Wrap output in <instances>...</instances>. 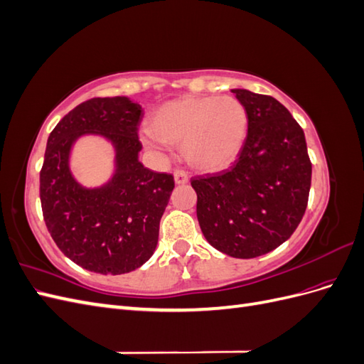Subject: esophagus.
Returning <instances> with one entry per match:
<instances>
[{
    "label": "esophagus",
    "instance_id": "1",
    "mask_svg": "<svg viewBox=\"0 0 364 364\" xmlns=\"http://www.w3.org/2000/svg\"><path fill=\"white\" fill-rule=\"evenodd\" d=\"M173 178H174V182L178 183V185H185V183H188V174H186V173H185V171H182V170L174 171Z\"/></svg>",
    "mask_w": 364,
    "mask_h": 364
}]
</instances>
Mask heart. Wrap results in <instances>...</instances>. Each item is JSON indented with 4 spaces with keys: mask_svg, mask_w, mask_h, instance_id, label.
<instances>
[{
    "mask_svg": "<svg viewBox=\"0 0 364 364\" xmlns=\"http://www.w3.org/2000/svg\"><path fill=\"white\" fill-rule=\"evenodd\" d=\"M247 112L234 97H181L151 114L144 138L181 144L193 168L218 171L232 162L247 135Z\"/></svg>",
    "mask_w": 364,
    "mask_h": 364,
    "instance_id": "b5f03b06",
    "label": "heart"
}]
</instances>
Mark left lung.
I'll use <instances>...</instances> for the list:
<instances>
[{
    "label": "left lung",
    "mask_w": 364,
    "mask_h": 364,
    "mask_svg": "<svg viewBox=\"0 0 364 364\" xmlns=\"http://www.w3.org/2000/svg\"><path fill=\"white\" fill-rule=\"evenodd\" d=\"M247 112V136L229 170L197 176V220L206 241L234 258H257L301 223L311 162L301 126L277 98L232 90Z\"/></svg>",
    "instance_id": "8db88e82"
}]
</instances>
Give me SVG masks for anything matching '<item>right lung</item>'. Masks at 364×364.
Returning a JSON list of instances; mask_svg holds the SVG:
<instances>
[{
  "label": "right lung",
  "instance_id": "obj_1",
  "mask_svg": "<svg viewBox=\"0 0 364 364\" xmlns=\"http://www.w3.org/2000/svg\"><path fill=\"white\" fill-rule=\"evenodd\" d=\"M139 103L129 97L91 98L75 106L50 134L41 170V205L54 243L90 272L123 274L150 259L159 222L174 188L173 176L139 162ZM94 134L114 150L112 178L85 187L70 170L73 144Z\"/></svg>",
  "mask_w": 364,
  "mask_h": 364
}]
</instances>
